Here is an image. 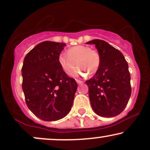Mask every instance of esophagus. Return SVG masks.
I'll use <instances>...</instances> for the list:
<instances>
[{
  "label": "esophagus",
  "mask_w": 150,
  "mask_h": 150,
  "mask_svg": "<svg viewBox=\"0 0 150 150\" xmlns=\"http://www.w3.org/2000/svg\"><path fill=\"white\" fill-rule=\"evenodd\" d=\"M76 82H77V83L78 84V85H81V84L83 83V82H82V81L79 80H76Z\"/></svg>",
  "instance_id": "34e87169"
}]
</instances>
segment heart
<instances>
[{
    "instance_id": "obj_1",
    "label": "heart",
    "mask_w": 150,
    "mask_h": 150,
    "mask_svg": "<svg viewBox=\"0 0 150 150\" xmlns=\"http://www.w3.org/2000/svg\"><path fill=\"white\" fill-rule=\"evenodd\" d=\"M67 54L61 53L58 56V62L62 70L70 75L75 67V62L79 68L74 72L75 76H84L87 72L94 73L97 71L100 65L101 58L99 53L95 50H92L87 46L79 45L70 48Z\"/></svg>"
}]
</instances>
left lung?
Wrapping results in <instances>:
<instances>
[{"label":"left lung","mask_w":150,"mask_h":150,"mask_svg":"<svg viewBox=\"0 0 150 150\" xmlns=\"http://www.w3.org/2000/svg\"><path fill=\"white\" fill-rule=\"evenodd\" d=\"M86 44H94L101 58L95 75L85 82L92 108L101 117L118 116L131 95L128 63L122 53L105 41L94 39Z\"/></svg>","instance_id":"obj_1"}]
</instances>
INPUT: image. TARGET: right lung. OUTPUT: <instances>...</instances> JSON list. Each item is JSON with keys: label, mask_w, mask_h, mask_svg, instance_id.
Instances as JSON below:
<instances>
[{"label": "right lung", "mask_w": 150, "mask_h": 150, "mask_svg": "<svg viewBox=\"0 0 150 150\" xmlns=\"http://www.w3.org/2000/svg\"><path fill=\"white\" fill-rule=\"evenodd\" d=\"M65 45L43 42L24 58L22 90L26 104L36 116L44 121L64 118L73 106L77 84L65 73L58 62Z\"/></svg>", "instance_id": "right-lung-1"}]
</instances>
